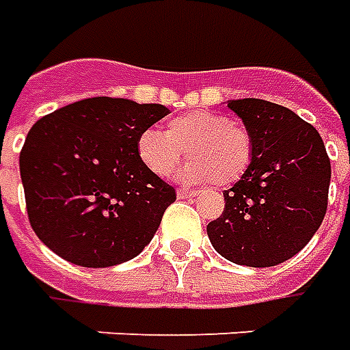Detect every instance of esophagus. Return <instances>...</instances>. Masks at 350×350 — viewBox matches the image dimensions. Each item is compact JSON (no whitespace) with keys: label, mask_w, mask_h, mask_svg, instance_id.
Instances as JSON below:
<instances>
[{"label":"esophagus","mask_w":350,"mask_h":350,"mask_svg":"<svg viewBox=\"0 0 350 350\" xmlns=\"http://www.w3.org/2000/svg\"><path fill=\"white\" fill-rule=\"evenodd\" d=\"M178 199H193V197H197L199 193L197 191H189V189H178Z\"/></svg>","instance_id":"1"}]
</instances>
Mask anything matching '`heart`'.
Here are the masks:
<instances>
[{
    "mask_svg": "<svg viewBox=\"0 0 350 350\" xmlns=\"http://www.w3.org/2000/svg\"><path fill=\"white\" fill-rule=\"evenodd\" d=\"M183 151L191 159L182 172L187 182L229 185L239 182L250 167L254 140L243 124L210 109L170 119L167 133L146 129L138 136V155L153 174H170Z\"/></svg>",
    "mask_w": 350,
    "mask_h": 350,
    "instance_id": "heart-1",
    "label": "heart"
}]
</instances>
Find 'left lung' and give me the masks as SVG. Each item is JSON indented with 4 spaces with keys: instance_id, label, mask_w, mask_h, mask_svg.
<instances>
[{
    "instance_id": "obj_1",
    "label": "left lung",
    "mask_w": 350,
    "mask_h": 350,
    "mask_svg": "<svg viewBox=\"0 0 350 350\" xmlns=\"http://www.w3.org/2000/svg\"><path fill=\"white\" fill-rule=\"evenodd\" d=\"M254 140L252 163L224 191V214L206 233L214 250L246 267H273L312 239L328 208L332 167L319 131L292 109L229 100Z\"/></svg>"
}]
</instances>
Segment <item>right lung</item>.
Returning a JSON list of instances; mask_svg holds the SVG:
<instances>
[{
	"label": "right lung",
	"mask_w": 350,
	"mask_h": 350,
	"mask_svg": "<svg viewBox=\"0 0 350 350\" xmlns=\"http://www.w3.org/2000/svg\"><path fill=\"white\" fill-rule=\"evenodd\" d=\"M161 104L94 96L41 117L21 151L31 229L81 267L136 258L176 200L142 163L138 136L168 116Z\"/></svg>",
	"instance_id": "obj_1"
}]
</instances>
